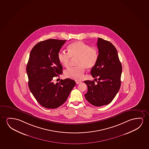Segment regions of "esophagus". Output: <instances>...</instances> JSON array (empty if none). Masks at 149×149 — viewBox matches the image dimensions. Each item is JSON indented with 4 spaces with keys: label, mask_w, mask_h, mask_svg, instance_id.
Returning <instances> with one entry per match:
<instances>
[{
    "label": "esophagus",
    "mask_w": 149,
    "mask_h": 149,
    "mask_svg": "<svg viewBox=\"0 0 149 149\" xmlns=\"http://www.w3.org/2000/svg\"><path fill=\"white\" fill-rule=\"evenodd\" d=\"M81 81H76V83L77 84H80L81 83Z\"/></svg>",
    "instance_id": "1"
}]
</instances>
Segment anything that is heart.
<instances>
[{
    "label": "heart",
    "mask_w": 149,
    "mask_h": 149,
    "mask_svg": "<svg viewBox=\"0 0 149 149\" xmlns=\"http://www.w3.org/2000/svg\"><path fill=\"white\" fill-rule=\"evenodd\" d=\"M68 52L58 53V59L61 65L67 67L69 65L71 58H77L76 65L77 67L70 68L65 72L67 78L74 80L82 79L85 71V68L91 69L96 65L99 53L96 47L90 45L81 41L74 42L68 47Z\"/></svg>",
    "instance_id": "obj_1"
}]
</instances>
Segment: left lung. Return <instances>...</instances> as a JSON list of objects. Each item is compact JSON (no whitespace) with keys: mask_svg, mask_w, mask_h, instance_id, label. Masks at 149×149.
<instances>
[{"mask_svg":"<svg viewBox=\"0 0 149 149\" xmlns=\"http://www.w3.org/2000/svg\"><path fill=\"white\" fill-rule=\"evenodd\" d=\"M97 45L99 58L91 71V75L97 82L84 81L88 88L84 96L91 104L100 107L111 102L119 90L122 65L112 43L98 38Z\"/></svg>","mask_w":149,"mask_h":149,"instance_id":"8db88e82","label":"left lung"}]
</instances>
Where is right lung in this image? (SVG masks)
Listing matches in <instances>:
<instances>
[{"label":"right lung","instance_id":"right-lung-1","mask_svg":"<svg viewBox=\"0 0 149 149\" xmlns=\"http://www.w3.org/2000/svg\"><path fill=\"white\" fill-rule=\"evenodd\" d=\"M65 41L51 39L37 43L26 65L30 90L38 103L47 109H55L64 104L75 86V81L69 78L56 84L53 82L55 78L63 73L58 54Z\"/></svg>","mask_w":149,"mask_h":149}]
</instances>
